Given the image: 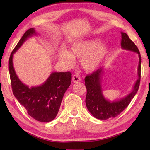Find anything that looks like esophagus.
Returning a JSON list of instances; mask_svg holds the SVG:
<instances>
[{"instance_id": "1", "label": "esophagus", "mask_w": 150, "mask_h": 150, "mask_svg": "<svg viewBox=\"0 0 150 150\" xmlns=\"http://www.w3.org/2000/svg\"><path fill=\"white\" fill-rule=\"evenodd\" d=\"M72 80H73V83H77V82H79V81H81V79H80V77L79 75H75L73 76Z\"/></svg>"}]
</instances>
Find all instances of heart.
<instances>
[{
  "mask_svg": "<svg viewBox=\"0 0 150 150\" xmlns=\"http://www.w3.org/2000/svg\"><path fill=\"white\" fill-rule=\"evenodd\" d=\"M98 39H90L76 42L71 45L69 52L60 50L59 58L67 65H72L74 58L81 59L83 69L92 72L98 69L106 59L109 52L107 45L100 44Z\"/></svg>",
  "mask_w": 150,
  "mask_h": 150,
  "instance_id": "1",
  "label": "heart"
}]
</instances>
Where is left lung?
<instances>
[{
    "mask_svg": "<svg viewBox=\"0 0 150 150\" xmlns=\"http://www.w3.org/2000/svg\"><path fill=\"white\" fill-rule=\"evenodd\" d=\"M121 47L122 49L137 53L139 56V64L138 67V78L132 92L120 100L110 101L106 99L103 94L102 77L103 67L95 71L91 75L86 76L85 84L87 88L86 95V106L94 117L100 120H106L115 118L120 115L124 109L129 105L131 100L138 92L141 78V56L138 48L135 44L129 38L126 33L121 32Z\"/></svg>",
    "mask_w": 150,
    "mask_h": 150,
    "instance_id": "left-lung-1",
    "label": "left lung"
}]
</instances>
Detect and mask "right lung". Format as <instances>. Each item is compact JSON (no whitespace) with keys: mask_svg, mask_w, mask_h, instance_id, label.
<instances>
[{"mask_svg":"<svg viewBox=\"0 0 150 150\" xmlns=\"http://www.w3.org/2000/svg\"><path fill=\"white\" fill-rule=\"evenodd\" d=\"M34 28L24 33L9 58V73L12 92L20 105L33 118L42 122H49L56 117L66 90L71 85V73L53 72L42 85L30 88L18 77L13 66V55L24 42L36 35Z\"/></svg>","mask_w":150,"mask_h":150,"instance_id":"right-lung-1","label":"right lung"}]
</instances>
